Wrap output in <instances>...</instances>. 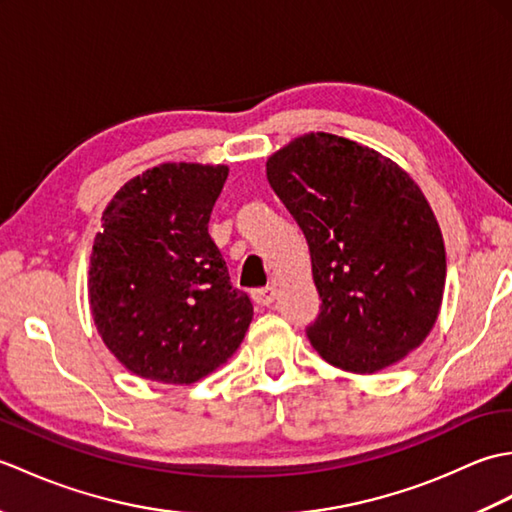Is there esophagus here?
I'll list each match as a JSON object with an SVG mask.
<instances>
[{
    "label": "esophagus",
    "instance_id": "esophagus-1",
    "mask_svg": "<svg viewBox=\"0 0 512 512\" xmlns=\"http://www.w3.org/2000/svg\"><path fill=\"white\" fill-rule=\"evenodd\" d=\"M275 299H277V288H275V286L253 290V301L257 303V306L268 308V306H273Z\"/></svg>",
    "mask_w": 512,
    "mask_h": 512
}]
</instances>
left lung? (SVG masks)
Masks as SVG:
<instances>
[{
    "instance_id": "obj_1",
    "label": "left lung",
    "mask_w": 512,
    "mask_h": 512,
    "mask_svg": "<svg viewBox=\"0 0 512 512\" xmlns=\"http://www.w3.org/2000/svg\"><path fill=\"white\" fill-rule=\"evenodd\" d=\"M266 178L308 239L321 312L306 332L323 361L374 374L416 350L438 321L447 255L409 173L310 132L268 158Z\"/></svg>"
}]
</instances>
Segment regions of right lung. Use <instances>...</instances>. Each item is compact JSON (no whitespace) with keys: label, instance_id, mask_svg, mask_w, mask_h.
<instances>
[{"label":"right lung","instance_id":"add662e5","mask_svg":"<svg viewBox=\"0 0 512 512\" xmlns=\"http://www.w3.org/2000/svg\"><path fill=\"white\" fill-rule=\"evenodd\" d=\"M226 176V165L165 162L125 182L103 211L90 310L107 350L140 378L191 385L209 376L253 321L209 235Z\"/></svg>","mask_w":512,"mask_h":512}]
</instances>
